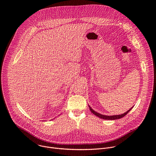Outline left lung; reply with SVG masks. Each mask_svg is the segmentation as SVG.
I'll use <instances>...</instances> for the list:
<instances>
[{"mask_svg":"<svg viewBox=\"0 0 156 156\" xmlns=\"http://www.w3.org/2000/svg\"><path fill=\"white\" fill-rule=\"evenodd\" d=\"M89 107H90V110L91 111V112L94 114L95 115L98 116V117L101 118V119H105V120H117V119H121L122 117H123L124 116H125L129 111L131 110V109L133 108L131 107L130 109H129L127 112H126L125 113L123 114H121V115H112V116H107V115H102V114H100L99 113H97L96 112H95L94 110H93L90 106H89Z\"/></svg>","mask_w":156,"mask_h":156,"instance_id":"1","label":"left lung"}]
</instances>
